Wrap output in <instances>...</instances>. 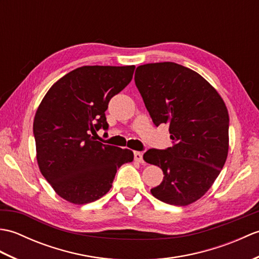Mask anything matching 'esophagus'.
<instances>
[{"label":"esophagus","mask_w":259,"mask_h":259,"mask_svg":"<svg viewBox=\"0 0 259 259\" xmlns=\"http://www.w3.org/2000/svg\"><path fill=\"white\" fill-rule=\"evenodd\" d=\"M134 157H135V160L138 161L140 163L144 162V158H142V153L139 151H135L134 152Z\"/></svg>","instance_id":"esophagus-1"}]
</instances>
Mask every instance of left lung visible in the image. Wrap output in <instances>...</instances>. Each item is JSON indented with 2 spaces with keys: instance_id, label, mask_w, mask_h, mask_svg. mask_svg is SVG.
I'll return each instance as SVG.
<instances>
[{
  "instance_id": "obj_1",
  "label": "left lung",
  "mask_w": 259,
  "mask_h": 259,
  "mask_svg": "<svg viewBox=\"0 0 259 259\" xmlns=\"http://www.w3.org/2000/svg\"><path fill=\"white\" fill-rule=\"evenodd\" d=\"M135 82L152 122L168 123L172 140V147L144 155L163 171L151 194L169 205H189L206 194L226 162L227 108L200 74L175 62L140 65Z\"/></svg>"
}]
</instances>
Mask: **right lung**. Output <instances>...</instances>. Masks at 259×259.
Returning <instances> with one entry per match:
<instances>
[{
	"label": "right lung",
	"mask_w": 259,
	"mask_h": 259,
	"mask_svg": "<svg viewBox=\"0 0 259 259\" xmlns=\"http://www.w3.org/2000/svg\"><path fill=\"white\" fill-rule=\"evenodd\" d=\"M135 68H78L58 80L38 106L33 122L38 168L63 199L76 205L99 199L111 188L118 168L134 160L131 150L95 136L108 130L109 101L129 84Z\"/></svg>",
	"instance_id": "obj_1"
}]
</instances>
